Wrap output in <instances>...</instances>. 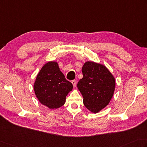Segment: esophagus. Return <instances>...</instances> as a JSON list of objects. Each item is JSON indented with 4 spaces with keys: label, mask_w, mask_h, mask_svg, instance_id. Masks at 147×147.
<instances>
[{
    "label": "esophagus",
    "mask_w": 147,
    "mask_h": 147,
    "mask_svg": "<svg viewBox=\"0 0 147 147\" xmlns=\"http://www.w3.org/2000/svg\"><path fill=\"white\" fill-rule=\"evenodd\" d=\"M71 83H73V87H76V80H72L71 81Z\"/></svg>",
    "instance_id": "esophagus-1"
}]
</instances>
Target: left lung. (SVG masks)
Returning <instances> with one entry per match:
<instances>
[{
    "mask_svg": "<svg viewBox=\"0 0 147 147\" xmlns=\"http://www.w3.org/2000/svg\"><path fill=\"white\" fill-rule=\"evenodd\" d=\"M83 78L77 84L88 110L96 113L110 102L115 88L114 77L105 65L94 62H85Z\"/></svg>",
    "mask_w": 147,
    "mask_h": 147,
    "instance_id": "obj_1",
    "label": "left lung"
}]
</instances>
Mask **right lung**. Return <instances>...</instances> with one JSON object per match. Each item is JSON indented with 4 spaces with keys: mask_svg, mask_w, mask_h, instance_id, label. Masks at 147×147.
Returning <instances> with one entry per match:
<instances>
[{
    "mask_svg": "<svg viewBox=\"0 0 147 147\" xmlns=\"http://www.w3.org/2000/svg\"><path fill=\"white\" fill-rule=\"evenodd\" d=\"M73 88V84L65 79L55 62H49L43 66L34 85L39 102L50 109L64 105L66 96Z\"/></svg>",
    "mask_w": 147,
    "mask_h": 147,
    "instance_id": "1",
    "label": "right lung"
}]
</instances>
